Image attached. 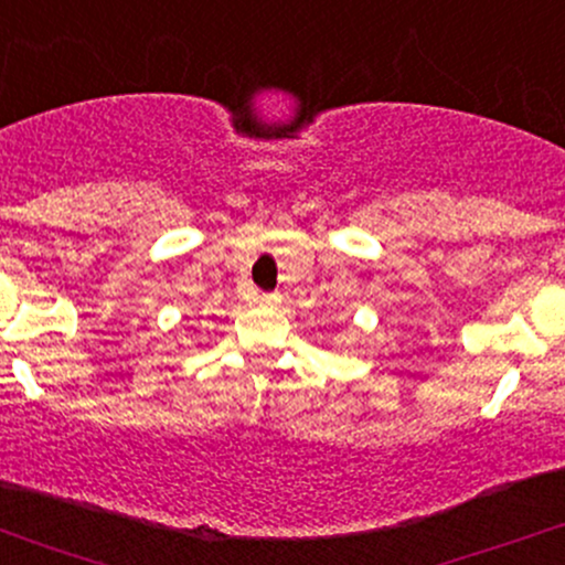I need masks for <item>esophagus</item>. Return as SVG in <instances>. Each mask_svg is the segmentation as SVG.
<instances>
[{"mask_svg": "<svg viewBox=\"0 0 565 565\" xmlns=\"http://www.w3.org/2000/svg\"><path fill=\"white\" fill-rule=\"evenodd\" d=\"M276 300H278L276 295H257V302H260V305H274Z\"/></svg>", "mask_w": 565, "mask_h": 565, "instance_id": "1", "label": "esophagus"}]
</instances>
